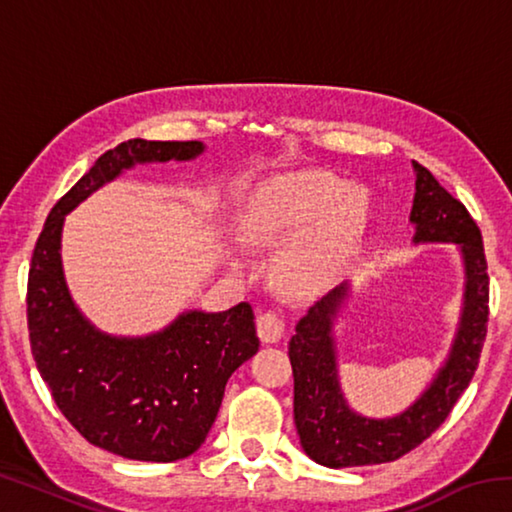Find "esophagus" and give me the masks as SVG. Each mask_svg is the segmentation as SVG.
Segmentation results:
<instances>
[{"instance_id": "obj_1", "label": "esophagus", "mask_w": 512, "mask_h": 512, "mask_svg": "<svg viewBox=\"0 0 512 512\" xmlns=\"http://www.w3.org/2000/svg\"><path fill=\"white\" fill-rule=\"evenodd\" d=\"M257 334L264 343H277L284 336V318L277 311H264L257 316Z\"/></svg>"}]
</instances>
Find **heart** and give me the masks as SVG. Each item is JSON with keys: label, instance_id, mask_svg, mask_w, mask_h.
Instances as JSON below:
<instances>
[{"label": "heart", "instance_id": "1", "mask_svg": "<svg viewBox=\"0 0 512 512\" xmlns=\"http://www.w3.org/2000/svg\"><path fill=\"white\" fill-rule=\"evenodd\" d=\"M318 228L284 253L280 271L296 287H311L334 271L363 219V196L325 173H291L257 196L250 235L264 244L298 237L316 221Z\"/></svg>", "mask_w": 512, "mask_h": 512}]
</instances>
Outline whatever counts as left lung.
Instances as JSON below:
<instances>
[{"label": "left lung", "instance_id": "8db88e82", "mask_svg": "<svg viewBox=\"0 0 512 512\" xmlns=\"http://www.w3.org/2000/svg\"><path fill=\"white\" fill-rule=\"evenodd\" d=\"M413 171L415 196L409 216L415 228L413 244H456L461 250L465 271L461 318L436 377L409 409L393 418H366L352 409L341 391L334 318L350 296V284H339L298 320L289 341L293 420L305 454L334 470L391 463L427 440L470 386L488 332V262L479 225L429 169L413 162Z\"/></svg>", "mask_w": 512, "mask_h": 512}]
</instances>
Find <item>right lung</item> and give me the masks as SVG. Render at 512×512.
Instances as JSON below:
<instances>
[{
    "label": "right lung",
    "instance_id": "add662e5",
    "mask_svg": "<svg viewBox=\"0 0 512 512\" xmlns=\"http://www.w3.org/2000/svg\"><path fill=\"white\" fill-rule=\"evenodd\" d=\"M203 142L128 140L110 149L54 205L29 268L31 352L58 409L106 452L131 461L171 463L205 443L225 384L259 350L248 302L219 314L183 311L146 336H112L94 327L69 296L60 237L65 216L126 169L187 162Z\"/></svg>",
    "mask_w": 512,
    "mask_h": 512
}]
</instances>
